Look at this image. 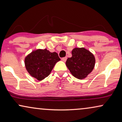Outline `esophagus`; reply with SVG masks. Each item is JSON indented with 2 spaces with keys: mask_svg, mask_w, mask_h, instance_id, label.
Segmentation results:
<instances>
[{
  "mask_svg": "<svg viewBox=\"0 0 122 122\" xmlns=\"http://www.w3.org/2000/svg\"><path fill=\"white\" fill-rule=\"evenodd\" d=\"M66 59H67V58H66V57H64V58H63L62 59H61V60H62L63 61H66Z\"/></svg>",
  "mask_w": 122,
  "mask_h": 122,
  "instance_id": "34e87169",
  "label": "esophagus"
}]
</instances>
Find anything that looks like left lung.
I'll list each match as a JSON object with an SVG mask.
<instances>
[{"mask_svg":"<svg viewBox=\"0 0 122 122\" xmlns=\"http://www.w3.org/2000/svg\"><path fill=\"white\" fill-rule=\"evenodd\" d=\"M71 54L72 56L66 60V66L74 77L79 79H84L94 67V56L84 48H74Z\"/></svg>","mask_w":122,"mask_h":122,"instance_id":"1","label":"left lung"}]
</instances>
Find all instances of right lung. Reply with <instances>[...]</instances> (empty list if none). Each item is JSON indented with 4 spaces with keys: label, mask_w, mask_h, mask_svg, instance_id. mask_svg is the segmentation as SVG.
<instances>
[{
    "label": "right lung",
    "mask_w": 122,
    "mask_h": 122,
    "mask_svg": "<svg viewBox=\"0 0 122 122\" xmlns=\"http://www.w3.org/2000/svg\"><path fill=\"white\" fill-rule=\"evenodd\" d=\"M60 60L56 52L51 53L46 49H37L26 56L25 66L31 76L41 81L49 76Z\"/></svg>",
    "instance_id": "obj_1"
}]
</instances>
